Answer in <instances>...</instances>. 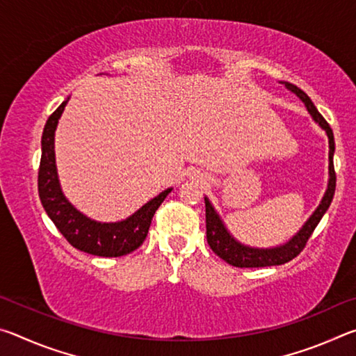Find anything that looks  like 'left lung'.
I'll return each mask as SVG.
<instances>
[{"instance_id": "1", "label": "left lung", "mask_w": 356, "mask_h": 356, "mask_svg": "<svg viewBox=\"0 0 356 356\" xmlns=\"http://www.w3.org/2000/svg\"><path fill=\"white\" fill-rule=\"evenodd\" d=\"M284 84L286 89L293 92L297 97L303 102L306 110L311 114V118L314 119V122L318 124L325 134L328 136V184L327 190H325L322 201L318 204L317 209L312 212L308 220L305 221V225L300 227V231L287 240L286 243L272 246V248H256V246L245 245L232 236L226 227L225 221L221 220L220 213L216 212L215 207L207 196H204L206 201V227H207V242L210 248L216 256H220L222 261L234 265V267H270V265H281L289 261H292L293 257H297L301 250L305 248L306 242L311 237V234L314 232L318 221L322 220V216L327 212L331 201H333L334 190H336V174H334V165H333V155H334V136L333 130L330 129L327 120L322 118V114L317 111V108L312 104L311 99L306 95L300 88L289 81H280Z\"/></svg>"}]
</instances>
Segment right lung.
Returning a JSON list of instances; mask_svg holds the SVG:
<instances>
[{
	"mask_svg": "<svg viewBox=\"0 0 356 356\" xmlns=\"http://www.w3.org/2000/svg\"><path fill=\"white\" fill-rule=\"evenodd\" d=\"M69 99L70 97L65 99L58 106V110L48 118L44 134H42V156L38 179L40 202L50 220L55 222L58 231L76 250L102 257L129 254L140 248L146 240L154 213L172 188L161 191L160 195L138 209L135 213L120 221L102 222L81 213L64 196L61 184H59L55 156V131Z\"/></svg>",
	"mask_w": 356,
	"mask_h": 356,
	"instance_id": "1",
	"label": "right lung"
}]
</instances>
